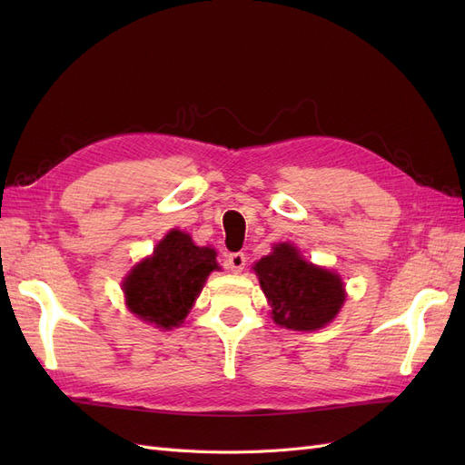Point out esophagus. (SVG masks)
<instances>
[{"mask_svg": "<svg viewBox=\"0 0 465 465\" xmlns=\"http://www.w3.org/2000/svg\"><path fill=\"white\" fill-rule=\"evenodd\" d=\"M246 265V256L242 252H236V254H229L227 258V267L232 273H241Z\"/></svg>", "mask_w": 465, "mask_h": 465, "instance_id": "obj_1", "label": "esophagus"}]
</instances>
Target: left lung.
Listing matches in <instances>:
<instances>
[{"instance_id":"obj_1","label":"left lung","mask_w":465,"mask_h":465,"mask_svg":"<svg viewBox=\"0 0 465 465\" xmlns=\"http://www.w3.org/2000/svg\"><path fill=\"white\" fill-rule=\"evenodd\" d=\"M254 272L281 328L297 331L320 330L337 316L345 302L341 277L326 267L306 262L297 246L281 242L263 256Z\"/></svg>"}]
</instances>
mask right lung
Returning <instances> with one entry per match:
<instances>
[{
  "instance_id": "add662e5",
  "label": "right lung",
  "mask_w": 465,
  "mask_h": 465,
  "mask_svg": "<svg viewBox=\"0 0 465 465\" xmlns=\"http://www.w3.org/2000/svg\"><path fill=\"white\" fill-rule=\"evenodd\" d=\"M217 265V252L195 246L188 232L173 229L153 256L134 265L122 283L130 312L161 330L178 328Z\"/></svg>"
}]
</instances>
